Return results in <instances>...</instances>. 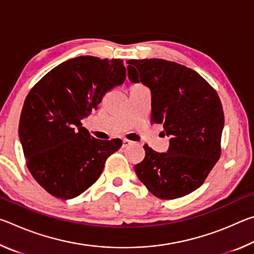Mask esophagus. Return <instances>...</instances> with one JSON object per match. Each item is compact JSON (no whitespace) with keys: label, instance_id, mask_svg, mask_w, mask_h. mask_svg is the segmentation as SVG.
Instances as JSON below:
<instances>
[{"label":"esophagus","instance_id":"esophagus-1","mask_svg":"<svg viewBox=\"0 0 254 254\" xmlns=\"http://www.w3.org/2000/svg\"><path fill=\"white\" fill-rule=\"evenodd\" d=\"M133 142L132 141H130V140H127V139H123V147L126 148V147H128V145H131Z\"/></svg>","mask_w":254,"mask_h":254}]
</instances>
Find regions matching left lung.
Here are the masks:
<instances>
[{
	"mask_svg": "<svg viewBox=\"0 0 254 254\" xmlns=\"http://www.w3.org/2000/svg\"><path fill=\"white\" fill-rule=\"evenodd\" d=\"M132 83L151 92V122L170 136L167 152L144 145L134 166L140 182L154 196L175 199L196 190L221 156L224 113L215 89L198 72L163 59L127 60Z\"/></svg>",
	"mask_w": 254,
	"mask_h": 254,
	"instance_id": "8db88e82",
	"label": "left lung"
}]
</instances>
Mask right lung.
<instances>
[{"instance_id": "obj_1", "label": "right lung", "mask_w": 254, "mask_h": 254, "mask_svg": "<svg viewBox=\"0 0 254 254\" xmlns=\"http://www.w3.org/2000/svg\"><path fill=\"white\" fill-rule=\"evenodd\" d=\"M124 80L123 60L79 56L51 69L29 92L20 117V142L29 171L50 195H80L121 148L120 139L91 136L81 120Z\"/></svg>"}]
</instances>
